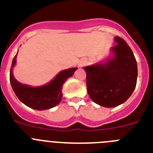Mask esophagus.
<instances>
[{
	"label": "esophagus",
	"mask_w": 153,
	"mask_h": 153,
	"mask_svg": "<svg viewBox=\"0 0 153 153\" xmlns=\"http://www.w3.org/2000/svg\"><path fill=\"white\" fill-rule=\"evenodd\" d=\"M87 64V60H80L79 61V63H78V65H79V67H85L86 65Z\"/></svg>",
	"instance_id": "esophagus-1"
}]
</instances>
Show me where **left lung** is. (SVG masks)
<instances>
[{"instance_id": "1", "label": "left lung", "mask_w": 153, "mask_h": 153, "mask_svg": "<svg viewBox=\"0 0 153 153\" xmlns=\"http://www.w3.org/2000/svg\"><path fill=\"white\" fill-rule=\"evenodd\" d=\"M114 57L104 64L83 67L87 92L92 100L105 107L123 103L132 95L137 82V63L126 42L116 36Z\"/></svg>"}]
</instances>
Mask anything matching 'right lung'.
<instances>
[{"label": "right lung", "instance_id": "1", "mask_svg": "<svg viewBox=\"0 0 153 153\" xmlns=\"http://www.w3.org/2000/svg\"><path fill=\"white\" fill-rule=\"evenodd\" d=\"M17 54L12 61L10 70V82L13 92L19 100L28 107L37 110L51 109L60 103L63 97L62 88L63 83L74 74V71L77 68L75 67L63 70L48 84L40 87H30L19 83L13 77L12 69L16 63Z\"/></svg>", "mask_w": 153, "mask_h": 153}]
</instances>
